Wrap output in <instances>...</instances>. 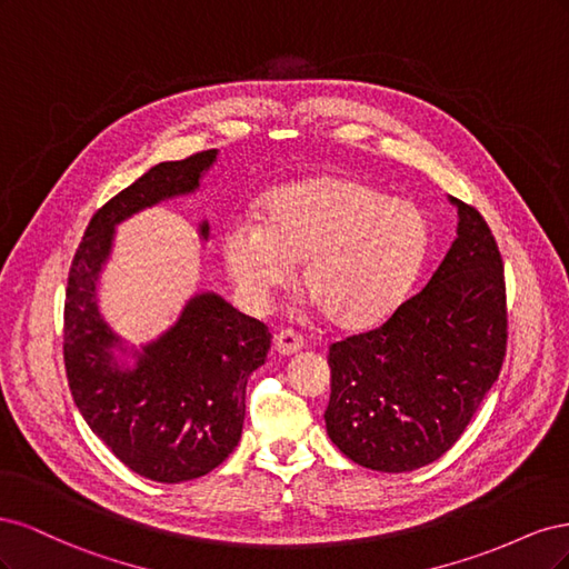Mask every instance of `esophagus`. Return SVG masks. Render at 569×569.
I'll return each instance as SVG.
<instances>
[{"instance_id": "34e87169", "label": "esophagus", "mask_w": 569, "mask_h": 569, "mask_svg": "<svg viewBox=\"0 0 569 569\" xmlns=\"http://www.w3.org/2000/svg\"><path fill=\"white\" fill-rule=\"evenodd\" d=\"M272 347L280 356H291V353H297V351L303 349V337L297 335L295 330H282V332L274 335Z\"/></svg>"}]
</instances>
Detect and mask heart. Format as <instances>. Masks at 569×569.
I'll use <instances>...</instances> for the list:
<instances>
[{
  "label": "heart",
  "instance_id": "b5f03b06",
  "mask_svg": "<svg viewBox=\"0 0 569 569\" xmlns=\"http://www.w3.org/2000/svg\"><path fill=\"white\" fill-rule=\"evenodd\" d=\"M429 239L418 203L358 178L320 176L274 189L263 220L232 218L220 247L239 299L253 311L268 308L303 263V287L325 316L363 330L406 299Z\"/></svg>",
  "mask_w": 569,
  "mask_h": 569
}]
</instances>
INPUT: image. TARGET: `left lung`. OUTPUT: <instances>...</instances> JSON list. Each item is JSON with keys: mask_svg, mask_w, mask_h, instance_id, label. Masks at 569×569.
<instances>
[{"mask_svg": "<svg viewBox=\"0 0 569 569\" xmlns=\"http://www.w3.org/2000/svg\"><path fill=\"white\" fill-rule=\"evenodd\" d=\"M458 206V237L429 282L368 332L330 347L325 427L377 472H410L460 439L498 380L508 308L503 258L487 220Z\"/></svg>", "mask_w": 569, "mask_h": 569, "instance_id": "8db88e82", "label": "left lung"}]
</instances>
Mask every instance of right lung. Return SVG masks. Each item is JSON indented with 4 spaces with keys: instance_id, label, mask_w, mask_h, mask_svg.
<instances>
[{
    "instance_id": "obj_1",
    "label": "right lung",
    "mask_w": 569,
    "mask_h": 569,
    "mask_svg": "<svg viewBox=\"0 0 569 569\" xmlns=\"http://www.w3.org/2000/svg\"><path fill=\"white\" fill-rule=\"evenodd\" d=\"M216 149L166 161L92 216L68 272L63 363L84 422L111 453L163 485L216 470L242 437L249 375L266 363L268 327L216 295L189 299L178 322L137 353L132 370L113 363L118 337L97 308L99 270L120 220L170 197L194 192ZM209 226H201V237Z\"/></svg>"
}]
</instances>
